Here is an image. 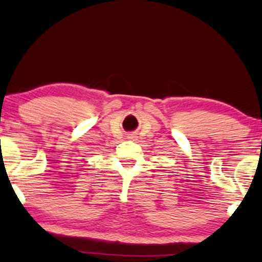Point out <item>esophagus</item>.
I'll return each mask as SVG.
<instances>
[{"instance_id":"1","label":"esophagus","mask_w":262,"mask_h":262,"mask_svg":"<svg viewBox=\"0 0 262 262\" xmlns=\"http://www.w3.org/2000/svg\"><path fill=\"white\" fill-rule=\"evenodd\" d=\"M134 137H135V136H132V135H128V136H127L128 139H134Z\"/></svg>"}]
</instances>
